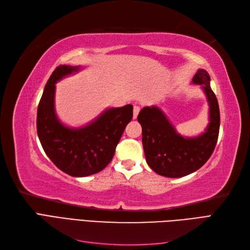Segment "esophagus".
Returning <instances> with one entry per match:
<instances>
[{"instance_id":"1","label":"esophagus","mask_w":250,"mask_h":250,"mask_svg":"<svg viewBox=\"0 0 250 250\" xmlns=\"http://www.w3.org/2000/svg\"><path fill=\"white\" fill-rule=\"evenodd\" d=\"M140 107L139 106H134L133 107V119H137V117H138V115H139V112H140Z\"/></svg>"}]
</instances>
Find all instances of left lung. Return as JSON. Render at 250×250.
I'll list each match as a JSON object with an SVG mask.
<instances>
[{"label":"left lung","instance_id":"left-lung-1","mask_svg":"<svg viewBox=\"0 0 250 250\" xmlns=\"http://www.w3.org/2000/svg\"><path fill=\"white\" fill-rule=\"evenodd\" d=\"M208 73L199 69L192 79L201 85L208 103V124L196 137H184L157 106L142 108L138 121L142 126V142L146 162L158 175L178 178L200 169L208 162L217 144L220 111L217 98L209 85Z\"/></svg>","mask_w":250,"mask_h":250}]
</instances>
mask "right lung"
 Wrapping results in <instances>:
<instances>
[{"label":"right lung","instance_id":"obj_1","mask_svg":"<svg viewBox=\"0 0 250 250\" xmlns=\"http://www.w3.org/2000/svg\"><path fill=\"white\" fill-rule=\"evenodd\" d=\"M82 69L65 64L56 67L44 86L36 120L44 152L58 169L74 177L93 175L110 163L133 109L131 104L110 107L84 126H65L55 110V84Z\"/></svg>","mask_w":250,"mask_h":250}]
</instances>
